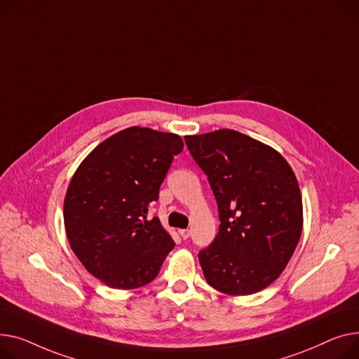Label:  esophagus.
Here are the masks:
<instances>
[{
  "label": "esophagus",
  "instance_id": "1",
  "mask_svg": "<svg viewBox=\"0 0 359 359\" xmlns=\"http://www.w3.org/2000/svg\"><path fill=\"white\" fill-rule=\"evenodd\" d=\"M178 231H180V235H181L182 239H188V238H189V233H191V231H189V229H181V230H178Z\"/></svg>",
  "mask_w": 359,
  "mask_h": 359
}]
</instances>
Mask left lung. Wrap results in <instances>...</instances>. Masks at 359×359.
I'll use <instances>...</instances> for the list:
<instances>
[{"instance_id": "obj_1", "label": "left lung", "mask_w": 359, "mask_h": 359, "mask_svg": "<svg viewBox=\"0 0 359 359\" xmlns=\"http://www.w3.org/2000/svg\"><path fill=\"white\" fill-rule=\"evenodd\" d=\"M184 139L219 208V233L198 254L205 281L230 296L266 288L302 236V193L291 166L276 149L230 129Z\"/></svg>"}]
</instances>
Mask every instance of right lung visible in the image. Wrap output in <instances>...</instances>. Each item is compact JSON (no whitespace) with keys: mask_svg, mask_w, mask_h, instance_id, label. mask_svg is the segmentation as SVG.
I'll return each mask as SVG.
<instances>
[{"mask_svg":"<svg viewBox=\"0 0 359 359\" xmlns=\"http://www.w3.org/2000/svg\"><path fill=\"white\" fill-rule=\"evenodd\" d=\"M182 139L129 128L105 139L82 161L68 187L63 220L82 265L105 285L149 284L175 246L158 217H147Z\"/></svg>","mask_w":359,"mask_h":359,"instance_id":"1","label":"right lung"}]
</instances>
